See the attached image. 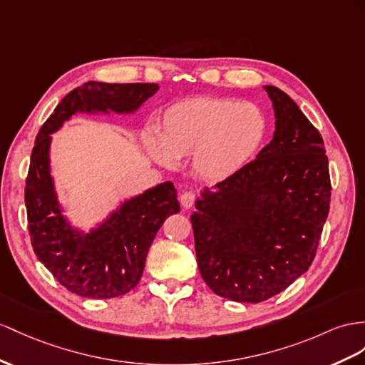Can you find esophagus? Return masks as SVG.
Here are the masks:
<instances>
[{"label":"esophagus","instance_id":"1","mask_svg":"<svg viewBox=\"0 0 365 365\" xmlns=\"http://www.w3.org/2000/svg\"><path fill=\"white\" fill-rule=\"evenodd\" d=\"M194 202H195V194L194 192H191V191H185V192H182V195H180V203H182V207L183 208H192L194 207Z\"/></svg>","mask_w":365,"mask_h":365}]
</instances>
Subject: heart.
Returning a JSON list of instances; mask_svg holds the SVG:
<instances>
[{
  "label": "heart",
  "mask_w": 365,
  "mask_h": 365,
  "mask_svg": "<svg viewBox=\"0 0 365 365\" xmlns=\"http://www.w3.org/2000/svg\"><path fill=\"white\" fill-rule=\"evenodd\" d=\"M267 130V117L255 103L199 96L168 106L157 135H145V146L160 166L174 168L191 155L195 174L222 182L253 160Z\"/></svg>",
  "instance_id": "b5f03b06"
}]
</instances>
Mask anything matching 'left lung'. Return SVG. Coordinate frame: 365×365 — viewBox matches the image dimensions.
<instances>
[{"label": "left lung", "mask_w": 365, "mask_h": 365, "mask_svg": "<svg viewBox=\"0 0 365 365\" xmlns=\"http://www.w3.org/2000/svg\"><path fill=\"white\" fill-rule=\"evenodd\" d=\"M273 138L244 170L203 188L191 216L200 274L214 293L257 304L312 265L330 210L324 140L284 91L264 86Z\"/></svg>", "instance_id": "left-lung-1"}]
</instances>
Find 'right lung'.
I'll return each mask as SVG.
<instances>
[{"mask_svg":"<svg viewBox=\"0 0 365 365\" xmlns=\"http://www.w3.org/2000/svg\"><path fill=\"white\" fill-rule=\"evenodd\" d=\"M157 91L155 83H83L58 103L36 135L24 192L31 242L40 262L78 296L109 299L130 292L143 274L157 231L180 205L175 186L163 182L120 202L89 231L78 228L55 190L52 134L76 114H134Z\"/></svg>","mask_w":365,"mask_h":365,"instance_id":"right-lung-1","label":"right lung"}]
</instances>
